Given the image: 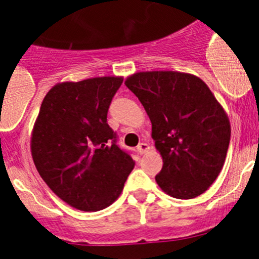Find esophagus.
Wrapping results in <instances>:
<instances>
[{
    "instance_id": "obj_1",
    "label": "esophagus",
    "mask_w": 259,
    "mask_h": 259,
    "mask_svg": "<svg viewBox=\"0 0 259 259\" xmlns=\"http://www.w3.org/2000/svg\"><path fill=\"white\" fill-rule=\"evenodd\" d=\"M137 150H139L140 154H144V153L149 150V145H148L146 143H140L139 144V146H137Z\"/></svg>"
}]
</instances>
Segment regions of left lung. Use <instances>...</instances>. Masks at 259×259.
<instances>
[{"label": "left lung", "mask_w": 259, "mask_h": 259, "mask_svg": "<svg viewBox=\"0 0 259 259\" xmlns=\"http://www.w3.org/2000/svg\"><path fill=\"white\" fill-rule=\"evenodd\" d=\"M152 122L163 166L155 176L171 197L189 200L207 191L222 171L231 125L200 77L176 71L136 72L124 81Z\"/></svg>", "instance_id": "1"}]
</instances>
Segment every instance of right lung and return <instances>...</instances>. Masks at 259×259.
Returning a JSON list of instances; mask_svg holds the SVG:
<instances>
[{"label": "right lung", "mask_w": 259, "mask_h": 259, "mask_svg": "<svg viewBox=\"0 0 259 259\" xmlns=\"http://www.w3.org/2000/svg\"><path fill=\"white\" fill-rule=\"evenodd\" d=\"M123 77L102 76L53 87L31 137L38 174L70 206L98 211L122 193L135 161L116 145L107 111Z\"/></svg>", "instance_id": "right-lung-1"}]
</instances>
